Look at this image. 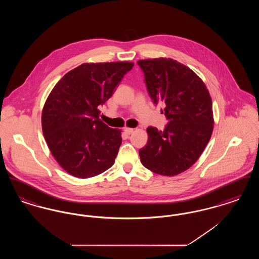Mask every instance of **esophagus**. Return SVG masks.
<instances>
[{"label":"esophagus","mask_w":259,"mask_h":259,"mask_svg":"<svg viewBox=\"0 0 259 259\" xmlns=\"http://www.w3.org/2000/svg\"><path fill=\"white\" fill-rule=\"evenodd\" d=\"M133 131H134V129H133V128H125V129H124V132H125L127 135L132 134V133H133Z\"/></svg>","instance_id":"34e87169"}]
</instances>
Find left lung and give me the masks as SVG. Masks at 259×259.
<instances>
[{"mask_svg":"<svg viewBox=\"0 0 259 259\" xmlns=\"http://www.w3.org/2000/svg\"><path fill=\"white\" fill-rule=\"evenodd\" d=\"M148 95L163 106L168 123L163 131L149 126L142 164L153 172L175 176L190 168L209 143L213 129L209 91L192 70L171 58L137 62Z\"/></svg>","mask_w":259,"mask_h":259,"instance_id":"left-lung-1","label":"left lung"}]
</instances>
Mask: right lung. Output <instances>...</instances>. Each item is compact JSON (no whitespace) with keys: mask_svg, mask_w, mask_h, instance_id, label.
<instances>
[{"mask_svg":"<svg viewBox=\"0 0 259 259\" xmlns=\"http://www.w3.org/2000/svg\"><path fill=\"white\" fill-rule=\"evenodd\" d=\"M134 64L84 63L65 74L52 89L42 114V133L62 168L87 179L107 171L121 146V131L99 118L103 106Z\"/></svg>","mask_w":259,"mask_h":259,"instance_id":"right-lung-1","label":"right lung"}]
</instances>
